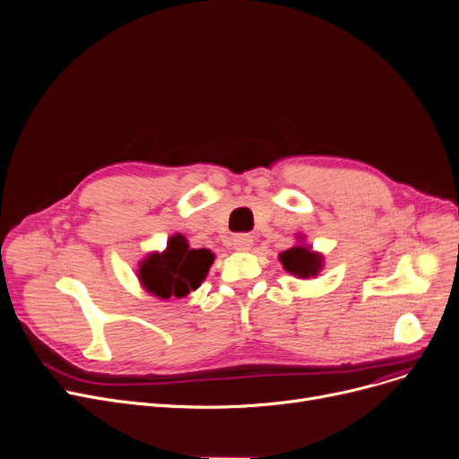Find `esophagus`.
<instances>
[{"label": "esophagus", "mask_w": 459, "mask_h": 459, "mask_svg": "<svg viewBox=\"0 0 459 459\" xmlns=\"http://www.w3.org/2000/svg\"><path fill=\"white\" fill-rule=\"evenodd\" d=\"M230 246L236 251H249L253 246V238L249 234H236L230 240Z\"/></svg>", "instance_id": "obj_1"}]
</instances>
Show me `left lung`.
Instances as JSON below:
<instances>
[{"instance_id": "left-lung-1", "label": "left lung", "mask_w": 459, "mask_h": 459, "mask_svg": "<svg viewBox=\"0 0 459 459\" xmlns=\"http://www.w3.org/2000/svg\"><path fill=\"white\" fill-rule=\"evenodd\" d=\"M279 261H281L285 272L298 279L316 277L318 272L325 268V256L315 251L313 246L306 244L304 234H296V246L279 253Z\"/></svg>"}]
</instances>
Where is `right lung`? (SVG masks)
I'll use <instances>...</instances> for the list:
<instances>
[{
	"label": "right lung",
	"instance_id": "1",
	"mask_svg": "<svg viewBox=\"0 0 459 459\" xmlns=\"http://www.w3.org/2000/svg\"><path fill=\"white\" fill-rule=\"evenodd\" d=\"M213 258L210 249H191L184 234H172L163 251H152L138 263L136 277L146 292L161 300L186 298L201 287Z\"/></svg>",
	"mask_w": 459,
	"mask_h": 459
}]
</instances>
